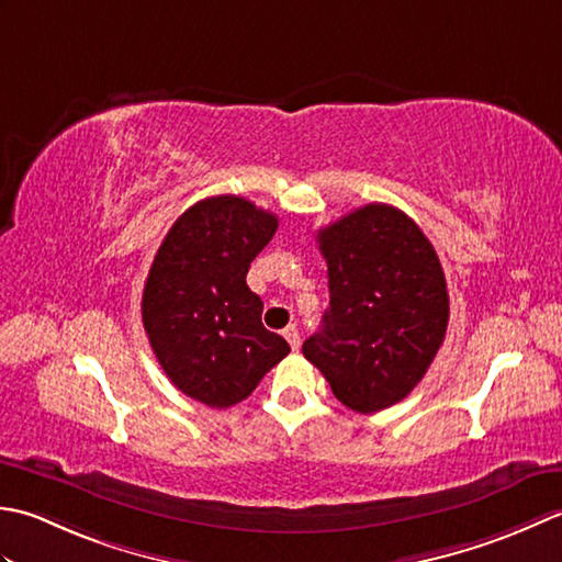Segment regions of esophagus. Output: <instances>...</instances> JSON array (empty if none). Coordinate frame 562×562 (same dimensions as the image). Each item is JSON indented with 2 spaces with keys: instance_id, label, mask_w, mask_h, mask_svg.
I'll list each match as a JSON object with an SVG mask.
<instances>
[{
  "instance_id": "esophagus-1",
  "label": "esophagus",
  "mask_w": 562,
  "mask_h": 562,
  "mask_svg": "<svg viewBox=\"0 0 562 562\" xmlns=\"http://www.w3.org/2000/svg\"><path fill=\"white\" fill-rule=\"evenodd\" d=\"M283 337H285V341H289V345H291V349L301 347V335H297V327H295V325L285 327V329H283Z\"/></svg>"
}]
</instances>
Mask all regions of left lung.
<instances>
[{
	"mask_svg": "<svg viewBox=\"0 0 562 562\" xmlns=\"http://www.w3.org/2000/svg\"><path fill=\"white\" fill-rule=\"evenodd\" d=\"M329 307L303 353L341 405L371 415L412 393L449 327V291L427 235L369 203L317 233Z\"/></svg>",
	"mask_w": 562,
	"mask_h": 562,
	"instance_id": "8db88e82",
	"label": "left lung"
}]
</instances>
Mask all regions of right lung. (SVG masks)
I'll use <instances>...</instances> for the list:
<instances>
[{
	"label": "right lung",
	"instance_id": "1",
	"mask_svg": "<svg viewBox=\"0 0 562 562\" xmlns=\"http://www.w3.org/2000/svg\"><path fill=\"white\" fill-rule=\"evenodd\" d=\"M279 217L243 196H211L177 217L143 291V325L181 393L223 409L243 403L289 341L261 325L265 303L247 271Z\"/></svg>",
	"mask_w": 562,
	"mask_h": 562
}]
</instances>
